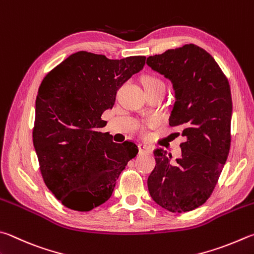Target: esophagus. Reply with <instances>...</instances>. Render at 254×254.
Masks as SVG:
<instances>
[{
	"instance_id": "1",
	"label": "esophagus",
	"mask_w": 254,
	"mask_h": 254,
	"mask_svg": "<svg viewBox=\"0 0 254 254\" xmlns=\"http://www.w3.org/2000/svg\"><path fill=\"white\" fill-rule=\"evenodd\" d=\"M137 146H139L140 152H151V151H152L151 146L146 145V144H142V143H140V144L137 145Z\"/></svg>"
}]
</instances>
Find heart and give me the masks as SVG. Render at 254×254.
I'll return each instance as SVG.
<instances>
[{
  "label": "heart",
  "mask_w": 254,
  "mask_h": 254,
  "mask_svg": "<svg viewBox=\"0 0 254 254\" xmlns=\"http://www.w3.org/2000/svg\"><path fill=\"white\" fill-rule=\"evenodd\" d=\"M144 84H156V85H164L162 81H160L156 77H152V76H146L144 81H143Z\"/></svg>",
  "instance_id": "1"
}]
</instances>
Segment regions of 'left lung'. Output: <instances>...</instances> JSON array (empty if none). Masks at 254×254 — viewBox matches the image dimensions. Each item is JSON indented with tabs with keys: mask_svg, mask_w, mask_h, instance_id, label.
Masks as SVG:
<instances>
[{
	"mask_svg": "<svg viewBox=\"0 0 254 254\" xmlns=\"http://www.w3.org/2000/svg\"><path fill=\"white\" fill-rule=\"evenodd\" d=\"M152 70L171 81L174 91L170 126L181 128V156L163 149L147 179L156 204L173 213L192 211L209 199L228 159L232 99L227 77L205 50L194 44L149 57Z\"/></svg>",
	"mask_w": 254,
	"mask_h": 254,
	"instance_id": "1",
	"label": "left lung"
}]
</instances>
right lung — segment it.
<instances>
[{
  "mask_svg": "<svg viewBox=\"0 0 254 254\" xmlns=\"http://www.w3.org/2000/svg\"><path fill=\"white\" fill-rule=\"evenodd\" d=\"M145 57L110 60L73 53L48 73L35 101L33 144L49 190L64 206L86 212L111 197L120 174L137 154L99 128L120 86L139 73Z\"/></svg>",
  "mask_w": 254,
  "mask_h": 254,
  "instance_id": "right-lung-1",
  "label": "right lung"
}]
</instances>
